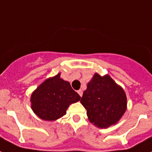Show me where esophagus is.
Wrapping results in <instances>:
<instances>
[{
	"label": "esophagus",
	"mask_w": 152,
	"mask_h": 152,
	"mask_svg": "<svg viewBox=\"0 0 152 152\" xmlns=\"http://www.w3.org/2000/svg\"><path fill=\"white\" fill-rule=\"evenodd\" d=\"M77 92H78L79 95H80V97H82V96H83V91H82V90H79V91H77Z\"/></svg>",
	"instance_id": "34e87169"
}]
</instances>
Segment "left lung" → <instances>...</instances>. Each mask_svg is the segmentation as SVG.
Segmentation results:
<instances>
[{"label": "left lung", "instance_id": "obj_1", "mask_svg": "<svg viewBox=\"0 0 152 152\" xmlns=\"http://www.w3.org/2000/svg\"><path fill=\"white\" fill-rule=\"evenodd\" d=\"M80 102L87 109L89 121L99 128H108L118 123L127 104L124 90L110 76L97 73L87 83Z\"/></svg>", "mask_w": 152, "mask_h": 152}]
</instances>
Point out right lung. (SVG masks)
Wrapping results in <instances>:
<instances>
[{
  "label": "right lung",
  "instance_id": "1",
  "mask_svg": "<svg viewBox=\"0 0 152 152\" xmlns=\"http://www.w3.org/2000/svg\"><path fill=\"white\" fill-rule=\"evenodd\" d=\"M80 96L72 90L69 82L60 77V73L45 81L33 91L30 98L33 112L41 119L55 121L66 114L72 103Z\"/></svg>",
  "mask_w": 152,
  "mask_h": 152
}]
</instances>
